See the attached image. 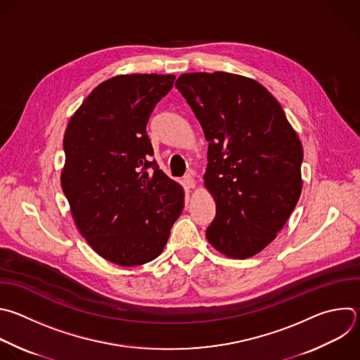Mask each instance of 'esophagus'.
I'll use <instances>...</instances> for the list:
<instances>
[{
  "label": "esophagus",
  "mask_w": 360,
  "mask_h": 360,
  "mask_svg": "<svg viewBox=\"0 0 360 360\" xmlns=\"http://www.w3.org/2000/svg\"><path fill=\"white\" fill-rule=\"evenodd\" d=\"M184 184H185V186H186V188H189V189H193V188L196 186L195 178H193L191 174H186V175L184 176Z\"/></svg>",
  "instance_id": "1"
}]
</instances>
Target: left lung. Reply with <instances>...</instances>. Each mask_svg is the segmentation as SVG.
Listing matches in <instances>:
<instances>
[{"instance_id":"8db88e82","label":"left lung","mask_w":360,"mask_h":360,"mask_svg":"<svg viewBox=\"0 0 360 360\" xmlns=\"http://www.w3.org/2000/svg\"><path fill=\"white\" fill-rule=\"evenodd\" d=\"M203 129L205 186L216 202L207 242L231 259L269 246L302 189V146L276 97L227 72L185 73L175 83Z\"/></svg>"}]
</instances>
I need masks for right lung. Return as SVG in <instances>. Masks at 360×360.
<instances>
[{
	"instance_id": "right-lung-1",
	"label": "right lung",
	"mask_w": 360,
	"mask_h": 360,
	"mask_svg": "<svg viewBox=\"0 0 360 360\" xmlns=\"http://www.w3.org/2000/svg\"><path fill=\"white\" fill-rule=\"evenodd\" d=\"M174 75H120L100 83L69 120L60 184L73 220L103 259L134 267L157 259L184 209V189L155 161L147 123Z\"/></svg>"
}]
</instances>
